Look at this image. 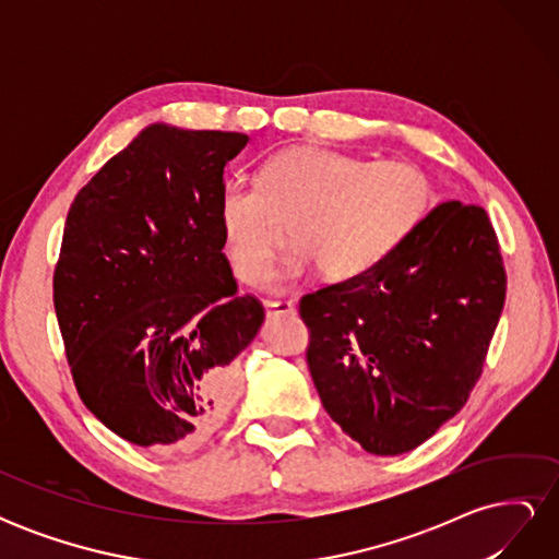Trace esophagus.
<instances>
[{"label":"esophagus","instance_id":"34e87169","mask_svg":"<svg viewBox=\"0 0 559 559\" xmlns=\"http://www.w3.org/2000/svg\"><path fill=\"white\" fill-rule=\"evenodd\" d=\"M265 314L277 317V314H294V302L292 300H265Z\"/></svg>","mask_w":559,"mask_h":559}]
</instances>
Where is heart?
<instances>
[{"label":"heart","mask_w":559,"mask_h":559,"mask_svg":"<svg viewBox=\"0 0 559 559\" xmlns=\"http://www.w3.org/2000/svg\"><path fill=\"white\" fill-rule=\"evenodd\" d=\"M433 200V179L417 163L292 146L263 163L259 181H224L216 218L233 275L245 284L267 275L292 224L296 247L270 275V286L282 289L319 267L337 282L376 273L425 222Z\"/></svg>","instance_id":"obj_1"}]
</instances>
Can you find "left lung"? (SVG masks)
Segmentation results:
<instances>
[{
  "label": "left lung",
  "instance_id": "8db88e82",
  "mask_svg": "<svg viewBox=\"0 0 559 559\" xmlns=\"http://www.w3.org/2000/svg\"><path fill=\"white\" fill-rule=\"evenodd\" d=\"M503 300L485 210L441 202L376 273L300 298L321 405L370 454L415 450L464 408Z\"/></svg>",
  "mask_w": 559,
  "mask_h": 559
}]
</instances>
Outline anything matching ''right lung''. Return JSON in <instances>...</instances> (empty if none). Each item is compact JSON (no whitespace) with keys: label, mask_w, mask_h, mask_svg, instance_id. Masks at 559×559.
<instances>
[{"label":"right lung","mask_w":559,"mask_h":559,"mask_svg":"<svg viewBox=\"0 0 559 559\" xmlns=\"http://www.w3.org/2000/svg\"><path fill=\"white\" fill-rule=\"evenodd\" d=\"M242 132L151 123L74 198L53 302L76 392L142 448H191L238 392L263 306L235 296L216 218Z\"/></svg>","instance_id":"right-lung-1"}]
</instances>
